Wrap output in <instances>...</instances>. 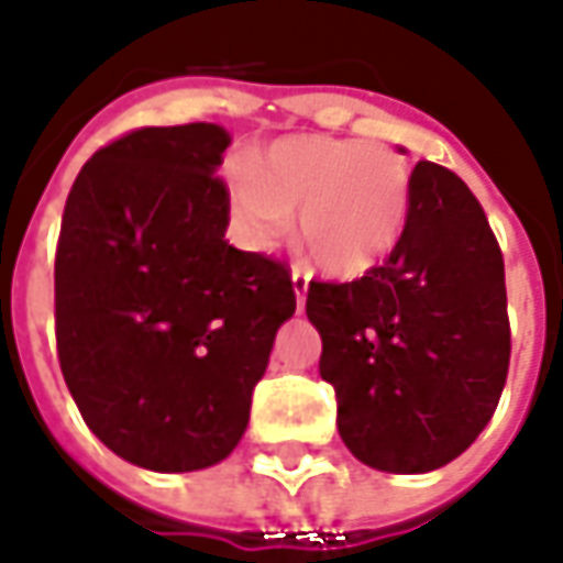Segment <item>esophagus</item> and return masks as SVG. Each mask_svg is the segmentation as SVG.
I'll use <instances>...</instances> for the list:
<instances>
[{"label": "esophagus", "instance_id": "esophagus-1", "mask_svg": "<svg viewBox=\"0 0 563 563\" xmlns=\"http://www.w3.org/2000/svg\"><path fill=\"white\" fill-rule=\"evenodd\" d=\"M291 285H294V294H297V307H303V300H307V288H310V272L303 269V266H291Z\"/></svg>", "mask_w": 563, "mask_h": 563}]
</instances>
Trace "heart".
<instances>
[{
    "label": "heart",
    "mask_w": 563,
    "mask_h": 563,
    "mask_svg": "<svg viewBox=\"0 0 563 563\" xmlns=\"http://www.w3.org/2000/svg\"><path fill=\"white\" fill-rule=\"evenodd\" d=\"M228 197L253 247L285 241L297 212L316 263L332 275H360L400 244L413 181L385 143L303 134L269 143L253 163L231 165Z\"/></svg>",
    "instance_id": "obj_1"
}]
</instances>
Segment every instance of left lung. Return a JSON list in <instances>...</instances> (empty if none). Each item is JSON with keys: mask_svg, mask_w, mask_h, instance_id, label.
<instances>
[{"mask_svg": "<svg viewBox=\"0 0 563 563\" xmlns=\"http://www.w3.org/2000/svg\"><path fill=\"white\" fill-rule=\"evenodd\" d=\"M404 238L354 282H310L338 432L385 473H429L492 420L510 363L505 260L473 190L417 163Z\"/></svg>", "mask_w": 563, "mask_h": 563, "instance_id": "1", "label": "left lung"}]
</instances>
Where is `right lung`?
<instances>
[{"mask_svg":"<svg viewBox=\"0 0 563 563\" xmlns=\"http://www.w3.org/2000/svg\"><path fill=\"white\" fill-rule=\"evenodd\" d=\"M228 146L206 121L128 131L87 159L62 216V376L99 442L156 473L234 451L297 307L282 260L225 241Z\"/></svg>","mask_w":563,"mask_h":563,"instance_id":"obj_1","label":"right lung"}]
</instances>
